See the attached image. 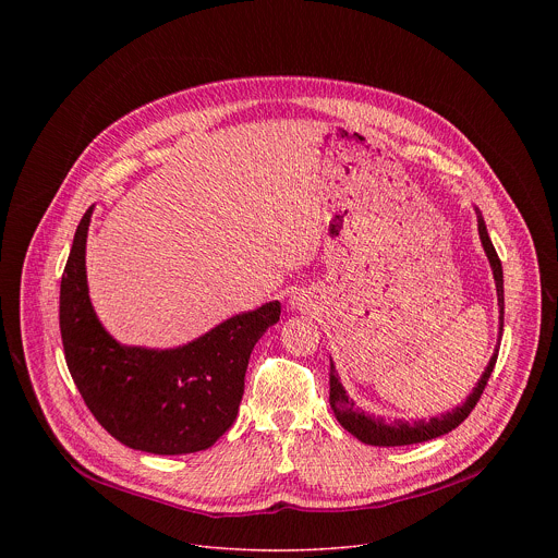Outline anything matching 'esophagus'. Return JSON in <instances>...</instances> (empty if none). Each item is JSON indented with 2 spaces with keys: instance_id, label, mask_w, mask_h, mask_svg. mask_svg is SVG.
I'll return each instance as SVG.
<instances>
[{
  "instance_id": "1",
  "label": "esophagus",
  "mask_w": 558,
  "mask_h": 558,
  "mask_svg": "<svg viewBox=\"0 0 558 558\" xmlns=\"http://www.w3.org/2000/svg\"><path fill=\"white\" fill-rule=\"evenodd\" d=\"M289 306L293 311H311L313 306V295L308 291H295L291 298H289Z\"/></svg>"
}]
</instances>
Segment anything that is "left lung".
<instances>
[{
    "mask_svg": "<svg viewBox=\"0 0 558 558\" xmlns=\"http://www.w3.org/2000/svg\"><path fill=\"white\" fill-rule=\"evenodd\" d=\"M476 211V222H480V238H482V245H484V252L490 260V267H493V276H495V284H497V302H499V338L504 333V269H501V260L495 252V245L490 241L488 235V229H486V222H484V216L480 211V207H474ZM497 355H499V344L484 371V375L480 377V381L474 384L472 392L465 397V402L439 417H430V420H413V422H407V420H384V417H375V415H368L364 413L360 407H355V402L351 400V397L347 395V388L342 386L340 377H338V371H336V364L331 360V375H329V381H331V392H329V402H331V411L333 415L338 417V422L342 424V428H347L353 437H357L360 441L368 444V446H409V444H422V441H428V439H435V437H441L446 433H450L452 428H457L468 415L470 411L476 407V402H480V397L493 375V368L497 364Z\"/></svg>",
    "mask_w": 558,
    "mask_h": 558,
    "instance_id": "1",
    "label": "left lung"
}]
</instances>
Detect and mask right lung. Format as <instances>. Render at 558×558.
Segmentation results:
<instances>
[{
	"mask_svg": "<svg viewBox=\"0 0 558 558\" xmlns=\"http://www.w3.org/2000/svg\"><path fill=\"white\" fill-rule=\"evenodd\" d=\"M93 209L74 231L61 276L59 329L68 371L95 420L123 446L151 454L205 450L235 422L250 355L280 320V302L231 315L177 349L121 344L90 302L86 241Z\"/></svg>",
	"mask_w": 558,
	"mask_h": 558,
	"instance_id": "obj_1",
	"label": "right lung"
}]
</instances>
